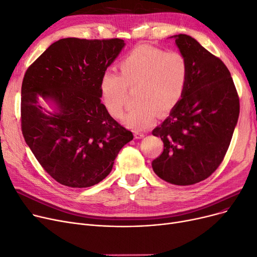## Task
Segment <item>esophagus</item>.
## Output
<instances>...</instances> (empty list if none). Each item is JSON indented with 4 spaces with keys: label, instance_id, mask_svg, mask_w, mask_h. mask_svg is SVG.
Segmentation results:
<instances>
[{
    "label": "esophagus",
    "instance_id": "1",
    "mask_svg": "<svg viewBox=\"0 0 257 257\" xmlns=\"http://www.w3.org/2000/svg\"><path fill=\"white\" fill-rule=\"evenodd\" d=\"M145 136H146V135H145V133H141V132H135V137H136L137 139H141V138H143Z\"/></svg>",
    "mask_w": 257,
    "mask_h": 257
}]
</instances>
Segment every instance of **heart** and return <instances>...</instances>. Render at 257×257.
Masks as SVG:
<instances>
[{
	"label": "heart",
	"mask_w": 257,
	"mask_h": 257,
	"mask_svg": "<svg viewBox=\"0 0 257 257\" xmlns=\"http://www.w3.org/2000/svg\"><path fill=\"white\" fill-rule=\"evenodd\" d=\"M119 74L106 71L99 83L102 103L112 118H120L128 90L135 91L136 105L123 116L125 125L141 131L152 125L158 111L167 115L186 93L188 60L180 51H167L143 45L123 58Z\"/></svg>",
	"instance_id": "1"
}]
</instances>
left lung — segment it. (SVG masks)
<instances>
[{
  "instance_id": "1",
  "label": "left lung",
  "mask_w": 257,
  "mask_h": 257,
  "mask_svg": "<svg viewBox=\"0 0 257 257\" xmlns=\"http://www.w3.org/2000/svg\"><path fill=\"white\" fill-rule=\"evenodd\" d=\"M175 43L189 63L186 93L153 135L163 142L152 168L164 181L191 186L207 179L224 158L239 116V98L222 61L188 35Z\"/></svg>"
}]
</instances>
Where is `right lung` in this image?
Here are the masks:
<instances>
[{"label":"right lung","instance_id":"add662e5","mask_svg":"<svg viewBox=\"0 0 257 257\" xmlns=\"http://www.w3.org/2000/svg\"><path fill=\"white\" fill-rule=\"evenodd\" d=\"M121 39H61L24 75L21 127L42 168L59 183L87 188L110 173L133 133L101 103L100 79L124 47ZM50 101L53 111L38 99Z\"/></svg>","mask_w":257,"mask_h":257}]
</instances>
